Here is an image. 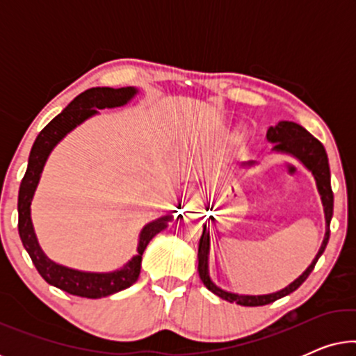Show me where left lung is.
<instances>
[{"instance_id":"8db88e82","label":"left lung","mask_w":356,"mask_h":356,"mask_svg":"<svg viewBox=\"0 0 356 356\" xmlns=\"http://www.w3.org/2000/svg\"><path fill=\"white\" fill-rule=\"evenodd\" d=\"M267 140L274 144V149L272 150L293 155L295 159H298L300 162L303 163L311 173H313V177L316 179V186H318L321 201H323V207H324L325 235L318 254H316L308 269H306L295 282H291L289 286H285L284 290L275 291V293H269V295H238V293H232V291L222 290L220 286L213 284L211 277H209V250H211V235H209L207 227L204 225L202 236L201 240H199V250H197L199 277H201L202 284L206 285L212 293L220 296L222 300H227L230 301V303H236L241 306H264V305L274 303L275 300H279L282 296H286L290 295L291 291H295L306 279H308L311 272H313L316 262H318L321 254L324 252L330 236L329 225H330V218H332V213H334V193H332V188H330L329 159H327V154H325L324 145L321 144L314 136H311L303 126L296 124L293 121H280V123H277L275 126H270V128L267 129ZM243 165L251 167V165H254V162H246Z\"/></svg>"}]
</instances>
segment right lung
I'll return each mask as SVG.
<instances>
[{"instance_id": "1", "label": "right lung", "mask_w": 356, "mask_h": 356, "mask_svg": "<svg viewBox=\"0 0 356 356\" xmlns=\"http://www.w3.org/2000/svg\"><path fill=\"white\" fill-rule=\"evenodd\" d=\"M138 94L134 87H121V89H111V87H92V89L82 92L61 111L55 116L45 128L37 136L35 143L32 145L31 155H29L27 172L24 175L21 188H19L17 197V212H19V236L26 251L45 282L56 286L66 293L82 296V298H102V296L113 295L116 291L128 289L138 280L140 274V261L143 252L147 248L152 238L165 230L173 216H163L157 220L150 222L140 230L138 254L126 264L123 269L113 272H82L70 269L61 264H56L48 259L45 252L38 245L35 232H33L31 218V204L35 194L37 184L40 181V175L45 167L48 155L55 145L65 138V136L84 123L87 118L99 113L97 110L115 108L123 106Z\"/></svg>"}]
</instances>
